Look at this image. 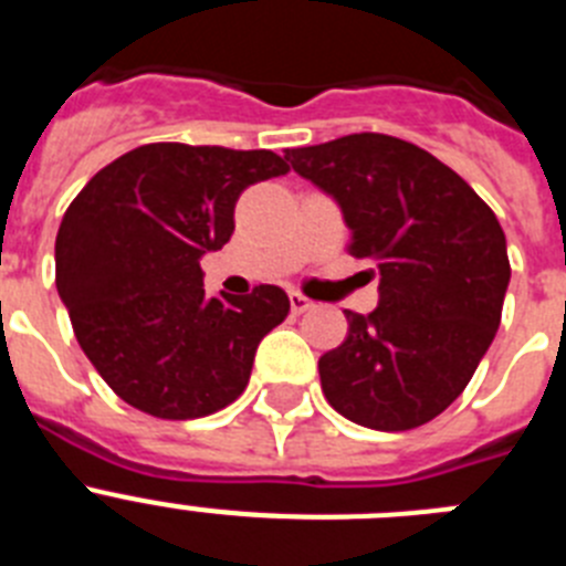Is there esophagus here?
Wrapping results in <instances>:
<instances>
[{"label": "esophagus", "mask_w": 566, "mask_h": 566, "mask_svg": "<svg viewBox=\"0 0 566 566\" xmlns=\"http://www.w3.org/2000/svg\"><path fill=\"white\" fill-rule=\"evenodd\" d=\"M289 303H292V314H306L308 308L314 306L312 300L303 297V294H300V292H292V294H289Z\"/></svg>", "instance_id": "obj_1"}]
</instances>
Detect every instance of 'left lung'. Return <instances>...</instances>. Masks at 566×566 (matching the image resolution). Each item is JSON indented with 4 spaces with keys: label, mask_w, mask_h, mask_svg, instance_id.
<instances>
[{
    "label": "left lung",
    "mask_w": 566,
    "mask_h": 566,
    "mask_svg": "<svg viewBox=\"0 0 566 566\" xmlns=\"http://www.w3.org/2000/svg\"><path fill=\"white\" fill-rule=\"evenodd\" d=\"M286 158L332 195L348 252L379 272L377 308L345 312L348 337L319 357L323 394L374 431L431 422L499 332L510 260L496 214L451 167L391 135H345Z\"/></svg>",
    "instance_id": "8db88e82"
}]
</instances>
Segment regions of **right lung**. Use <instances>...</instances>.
Masks as SVG:
<instances>
[{
  "instance_id": "add662e5",
  "label": "right lung",
  "mask_w": 566,
  "mask_h": 566,
  "mask_svg": "<svg viewBox=\"0 0 566 566\" xmlns=\"http://www.w3.org/2000/svg\"><path fill=\"white\" fill-rule=\"evenodd\" d=\"M289 172L272 149L144 144L76 195L56 234V289L82 352L124 402L198 419L243 394L260 339L289 314L280 286L203 292L201 258L234 203Z\"/></svg>"
}]
</instances>
